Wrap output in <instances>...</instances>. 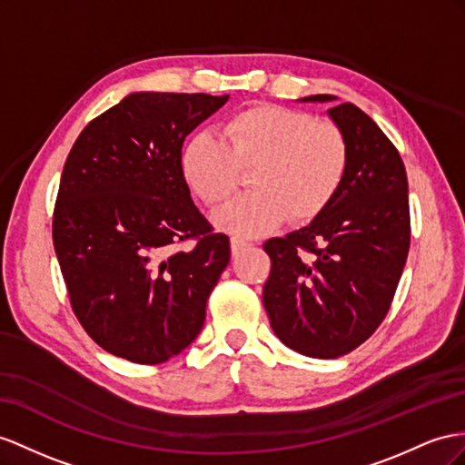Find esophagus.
I'll use <instances>...</instances> for the list:
<instances>
[{"label": "esophagus", "mask_w": 465, "mask_h": 465, "mask_svg": "<svg viewBox=\"0 0 465 465\" xmlns=\"http://www.w3.org/2000/svg\"><path fill=\"white\" fill-rule=\"evenodd\" d=\"M230 245H232V253H233V255H240V253L245 252V249H247L249 245H252V243H249V242L245 240V237L233 235L232 240H230Z\"/></svg>", "instance_id": "34e87169"}]
</instances>
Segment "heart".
Masks as SVG:
<instances>
[{
	"instance_id": "1",
	"label": "heart",
	"mask_w": 465,
	"mask_h": 465,
	"mask_svg": "<svg viewBox=\"0 0 465 465\" xmlns=\"http://www.w3.org/2000/svg\"><path fill=\"white\" fill-rule=\"evenodd\" d=\"M188 186L208 206H220L249 173V193L216 213L218 228L237 235H263L289 216L312 220L336 198L348 174L350 145L343 131L316 117L261 104L225 119L222 139L202 131L181 157Z\"/></svg>"
}]
</instances>
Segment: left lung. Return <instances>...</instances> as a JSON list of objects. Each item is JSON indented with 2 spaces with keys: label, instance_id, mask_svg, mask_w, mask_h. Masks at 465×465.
<instances>
[{
  "label": "left lung",
  "instance_id": "left-lung-1",
  "mask_svg": "<svg viewBox=\"0 0 465 465\" xmlns=\"http://www.w3.org/2000/svg\"><path fill=\"white\" fill-rule=\"evenodd\" d=\"M316 94L301 102H334ZM348 139L350 166L330 206L263 249L271 275L263 304L284 346L334 360L387 316L411 245L407 171L379 125L346 102L328 110Z\"/></svg>",
  "mask_w": 465,
  "mask_h": 465
}]
</instances>
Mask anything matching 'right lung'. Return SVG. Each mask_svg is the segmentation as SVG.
Segmentation results:
<instances>
[{
	"instance_id": "1",
	"label": "right lung",
	"mask_w": 465,
	"mask_h": 465,
	"mask_svg": "<svg viewBox=\"0 0 465 465\" xmlns=\"http://www.w3.org/2000/svg\"><path fill=\"white\" fill-rule=\"evenodd\" d=\"M228 98L129 94L68 153L53 216L56 259L82 328L124 360L154 365L188 348L230 263L228 235L194 206L181 166L186 135Z\"/></svg>"
}]
</instances>
